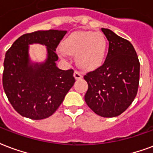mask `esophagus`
Masks as SVG:
<instances>
[{"label": "esophagus", "mask_w": 153, "mask_h": 153, "mask_svg": "<svg viewBox=\"0 0 153 153\" xmlns=\"http://www.w3.org/2000/svg\"><path fill=\"white\" fill-rule=\"evenodd\" d=\"M74 79H82V74L80 72L75 71L74 72Z\"/></svg>", "instance_id": "1"}]
</instances>
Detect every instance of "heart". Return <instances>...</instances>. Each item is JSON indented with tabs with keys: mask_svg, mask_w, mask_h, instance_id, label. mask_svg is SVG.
I'll list each match as a JSON object with an SVG mask.
<instances>
[{
	"mask_svg": "<svg viewBox=\"0 0 153 153\" xmlns=\"http://www.w3.org/2000/svg\"><path fill=\"white\" fill-rule=\"evenodd\" d=\"M107 48V39L102 33L76 31L66 38L58 53L62 58L76 54L77 62L82 68L94 70L104 61Z\"/></svg>",
	"mask_w": 153,
	"mask_h": 153,
	"instance_id": "heart-1",
	"label": "heart"
}]
</instances>
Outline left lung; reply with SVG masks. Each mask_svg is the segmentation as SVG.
Wrapping results in <instances>:
<instances>
[{
  "mask_svg": "<svg viewBox=\"0 0 153 153\" xmlns=\"http://www.w3.org/2000/svg\"><path fill=\"white\" fill-rule=\"evenodd\" d=\"M101 30L109 42L108 53L102 66L84 76L88 84L85 101L95 114L111 118L122 114L136 98L140 62L130 42Z\"/></svg>",
  "mask_w": 153,
  "mask_h": 153,
  "instance_id": "8db88e82",
  "label": "left lung"
}]
</instances>
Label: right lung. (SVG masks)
Here are the masks:
<instances>
[{
    "label": "right lung",
    "instance_id": "1",
    "mask_svg": "<svg viewBox=\"0 0 153 153\" xmlns=\"http://www.w3.org/2000/svg\"><path fill=\"white\" fill-rule=\"evenodd\" d=\"M66 33V30H56L25 33L5 53L3 87L13 108L22 116L35 120L48 118L73 87L74 71H62L56 66V48ZM32 44L47 47L45 61L33 63L30 59L28 50Z\"/></svg>",
    "mask_w": 153,
    "mask_h": 153
}]
</instances>
